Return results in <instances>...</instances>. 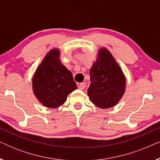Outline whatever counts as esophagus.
Returning <instances> with one entry per match:
<instances>
[{"instance_id":"esophagus-1","label":"esophagus","mask_w":160,"mask_h":160,"mask_svg":"<svg viewBox=\"0 0 160 160\" xmlns=\"http://www.w3.org/2000/svg\"><path fill=\"white\" fill-rule=\"evenodd\" d=\"M85 87H86V84H85L84 82L80 83L79 85H78V88H79V89H81V90H83V89H84Z\"/></svg>"}]
</instances>
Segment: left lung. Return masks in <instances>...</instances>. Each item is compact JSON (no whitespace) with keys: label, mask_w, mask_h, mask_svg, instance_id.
Segmentation results:
<instances>
[{"label":"left lung","mask_w":160,"mask_h":160,"mask_svg":"<svg viewBox=\"0 0 160 160\" xmlns=\"http://www.w3.org/2000/svg\"><path fill=\"white\" fill-rule=\"evenodd\" d=\"M87 95L96 106L109 108L117 105L125 92L126 78L121 68L106 48L98 52L89 71Z\"/></svg>","instance_id":"obj_1"}]
</instances>
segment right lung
<instances>
[{
  "label": "right lung",
  "mask_w": 160,
  "mask_h": 160,
  "mask_svg": "<svg viewBox=\"0 0 160 160\" xmlns=\"http://www.w3.org/2000/svg\"><path fill=\"white\" fill-rule=\"evenodd\" d=\"M77 89L71 72L60 60L58 49H51L37 68L32 78V91L41 103L47 108L62 106L68 95Z\"/></svg>",
  "instance_id": "add662e5"
}]
</instances>
